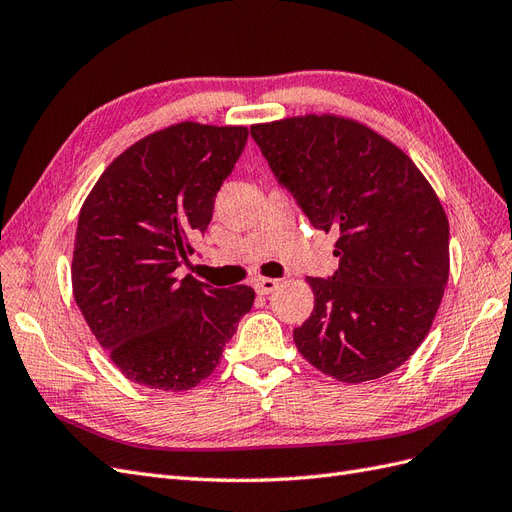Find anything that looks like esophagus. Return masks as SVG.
<instances>
[{"mask_svg":"<svg viewBox=\"0 0 512 512\" xmlns=\"http://www.w3.org/2000/svg\"><path fill=\"white\" fill-rule=\"evenodd\" d=\"M277 288V280H271V277H260V280L254 282V290L258 294H269Z\"/></svg>","mask_w":512,"mask_h":512,"instance_id":"obj_1","label":"esophagus"}]
</instances>
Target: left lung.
Wrapping results in <instances>:
<instances>
[{
  "label": "left lung",
  "mask_w": 512,
  "mask_h": 512,
  "mask_svg": "<svg viewBox=\"0 0 512 512\" xmlns=\"http://www.w3.org/2000/svg\"><path fill=\"white\" fill-rule=\"evenodd\" d=\"M252 138L314 228L335 232L339 269L307 277L314 312L292 337L322 374L359 384L423 344L448 282V220L416 164L363 123L303 115Z\"/></svg>",
  "instance_id": "1"
}]
</instances>
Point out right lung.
Returning a JSON list of instances; mask_svg holds the SVG:
<instances>
[{
  "instance_id": "1",
  "label": "right lung",
  "mask_w": 512,
  "mask_h": 512,
  "mask_svg": "<svg viewBox=\"0 0 512 512\" xmlns=\"http://www.w3.org/2000/svg\"><path fill=\"white\" fill-rule=\"evenodd\" d=\"M245 143L243 126L175 123L123 151L85 198L72 256L74 301L132 382L194 389L254 305L250 286L211 288L175 273L207 230L215 194Z\"/></svg>"
}]
</instances>
